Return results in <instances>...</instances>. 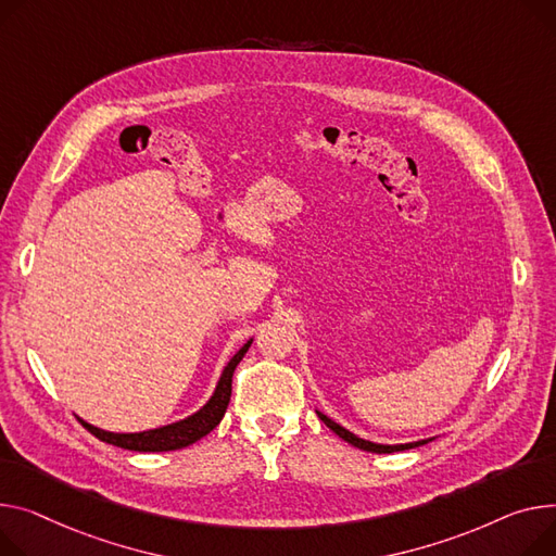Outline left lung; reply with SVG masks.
<instances>
[{"label":"left lung","mask_w":556,"mask_h":556,"mask_svg":"<svg viewBox=\"0 0 556 556\" xmlns=\"http://www.w3.org/2000/svg\"><path fill=\"white\" fill-rule=\"evenodd\" d=\"M317 416H319V420L330 429V431H336L342 440H346L349 445H353V447H357V450H362V452H371V454H393V452H404V450H414V447H420V445H425V442H429V440H433V438H429V440H416V442H404V445H380V442H371V440H364V438H359V435H355V433H351L349 429H344L342 425H338L336 420H330L328 416H324L321 412H317Z\"/></svg>","instance_id":"8db88e82"}]
</instances>
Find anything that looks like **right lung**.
<instances>
[{"mask_svg":"<svg viewBox=\"0 0 556 556\" xmlns=\"http://www.w3.org/2000/svg\"><path fill=\"white\" fill-rule=\"evenodd\" d=\"M252 340H248L228 362V366L224 368V374L218 378V384L212 393V397L201 406V409L192 416H188L185 420L159 427V429H147V431H138V433H114V431H104L98 429L85 420H80L96 438H100L102 442H109L114 447H123L129 452H174V450H182L192 445V442L201 440L203 435H207L218 422L220 418L226 416L228 402L232 395V376L237 364L243 359V355L248 353Z\"/></svg>","mask_w":556,"mask_h":556,"instance_id":"1","label":"right lung"}]
</instances>
